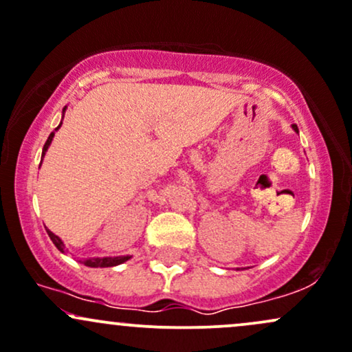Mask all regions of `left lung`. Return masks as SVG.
Segmentation results:
<instances>
[{"mask_svg": "<svg viewBox=\"0 0 352 352\" xmlns=\"http://www.w3.org/2000/svg\"><path fill=\"white\" fill-rule=\"evenodd\" d=\"M293 129H294V131H296V133H299V129H298V126H296V124H293Z\"/></svg>", "mask_w": 352, "mask_h": 352, "instance_id": "left-lung-1", "label": "left lung"}]
</instances>
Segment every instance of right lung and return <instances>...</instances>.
Returning <instances> with one entry per match:
<instances>
[{"instance_id":"add662e5","label":"right lung","mask_w":352,"mask_h":352,"mask_svg":"<svg viewBox=\"0 0 352 352\" xmlns=\"http://www.w3.org/2000/svg\"><path fill=\"white\" fill-rule=\"evenodd\" d=\"M65 111H66V106H65V108H63V116H65ZM61 124L63 123H59L58 128L54 129V131L48 136V140H46L45 146H43L41 160H43V157H45L46 151H48V148H50V144H51V141H53V138H54V133H56L58 129L61 128ZM39 166H41V163H39ZM48 236L51 238V241H53L54 246H56L61 252H65V243H63V239L59 238V236L54 234V232H51V231H48ZM128 259H131V256H114V258H113V256H108V258H86V259H81L80 263L85 264V266H88V267H113V266H118V264L126 263V261H128Z\"/></svg>"}]
</instances>
